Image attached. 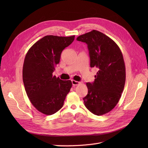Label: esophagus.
Returning <instances> with one entry per match:
<instances>
[{
    "mask_svg": "<svg viewBox=\"0 0 148 148\" xmlns=\"http://www.w3.org/2000/svg\"><path fill=\"white\" fill-rule=\"evenodd\" d=\"M71 83H72V84L73 86H77V85L80 84L79 82H77V81H75V80H71Z\"/></svg>",
    "mask_w": 148,
    "mask_h": 148,
    "instance_id": "1",
    "label": "esophagus"
}]
</instances>
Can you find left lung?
<instances>
[{"label":"left lung","instance_id":"1","mask_svg":"<svg viewBox=\"0 0 148 148\" xmlns=\"http://www.w3.org/2000/svg\"><path fill=\"white\" fill-rule=\"evenodd\" d=\"M77 40L87 44L90 66L98 70L95 82L86 83L84 106L93 114L104 115L114 108L123 91L126 73L122 53L112 39L96 30Z\"/></svg>","mask_w":148,"mask_h":148}]
</instances>
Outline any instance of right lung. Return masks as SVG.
<instances>
[{
  "mask_svg": "<svg viewBox=\"0 0 148 148\" xmlns=\"http://www.w3.org/2000/svg\"><path fill=\"white\" fill-rule=\"evenodd\" d=\"M69 37L49 35L34 43L26 53L23 66L25 91L33 106L47 115L59 111L72 86L70 80L52 73L59 63L62 51L74 41Z\"/></svg>",
  "mask_w": 148,
  "mask_h": 148,
  "instance_id": "add662e5",
  "label": "right lung"
}]
</instances>
